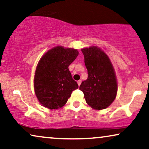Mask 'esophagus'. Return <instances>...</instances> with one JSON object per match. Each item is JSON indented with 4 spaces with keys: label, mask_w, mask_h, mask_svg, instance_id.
I'll use <instances>...</instances> for the list:
<instances>
[{
    "label": "esophagus",
    "mask_w": 149,
    "mask_h": 149,
    "mask_svg": "<svg viewBox=\"0 0 149 149\" xmlns=\"http://www.w3.org/2000/svg\"><path fill=\"white\" fill-rule=\"evenodd\" d=\"M77 83H78V86H80V85L81 84V83H82V81H81V80H78V82H77Z\"/></svg>",
    "instance_id": "esophagus-1"
}]
</instances>
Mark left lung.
Segmentation results:
<instances>
[{"label":"left lung","instance_id":"8db88e82","mask_svg":"<svg viewBox=\"0 0 149 149\" xmlns=\"http://www.w3.org/2000/svg\"><path fill=\"white\" fill-rule=\"evenodd\" d=\"M88 71V78L82 82L80 90L86 102L97 110L110 106L116 97L117 80L113 65L104 51L97 46L81 49Z\"/></svg>","mask_w":149,"mask_h":149}]
</instances>
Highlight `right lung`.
<instances>
[{
  "instance_id": "1",
  "label": "right lung",
  "mask_w": 149,
  "mask_h": 149,
  "mask_svg": "<svg viewBox=\"0 0 149 149\" xmlns=\"http://www.w3.org/2000/svg\"><path fill=\"white\" fill-rule=\"evenodd\" d=\"M79 54L78 49L56 46L49 49L35 69L34 89L40 104L49 110L62 108L78 85L68 67Z\"/></svg>"
}]
</instances>
